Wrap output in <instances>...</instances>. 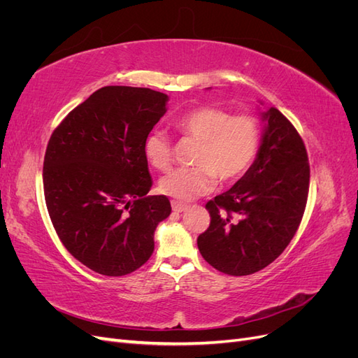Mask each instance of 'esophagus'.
<instances>
[{"label":"esophagus","mask_w":358,"mask_h":358,"mask_svg":"<svg viewBox=\"0 0 358 358\" xmlns=\"http://www.w3.org/2000/svg\"><path fill=\"white\" fill-rule=\"evenodd\" d=\"M187 208H188V206H187L185 203H180V201H176V200L171 201V209H173V212L180 213V212L185 210Z\"/></svg>","instance_id":"34e87169"}]
</instances>
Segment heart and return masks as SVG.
Instances as JSON below:
<instances>
[{
    "label": "heart",
    "instance_id": "b5f03b06",
    "mask_svg": "<svg viewBox=\"0 0 358 358\" xmlns=\"http://www.w3.org/2000/svg\"><path fill=\"white\" fill-rule=\"evenodd\" d=\"M182 138L197 142L194 167L176 169L159 180V191L188 201L213 189L216 179H239L254 161L259 145V125L252 115H233L221 107L206 106L182 115L175 122ZM145 157L154 169L169 170L171 143L162 129L150 131L143 143Z\"/></svg>",
    "mask_w": 358,
    "mask_h": 358
}]
</instances>
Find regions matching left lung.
<instances>
[{"label":"left lung","instance_id":"1","mask_svg":"<svg viewBox=\"0 0 358 358\" xmlns=\"http://www.w3.org/2000/svg\"><path fill=\"white\" fill-rule=\"evenodd\" d=\"M254 164L234 185L206 203L210 225L197 239L201 257L231 276L252 275L284 252L305 213L310 169L305 143L275 107Z\"/></svg>","mask_w":358,"mask_h":358}]
</instances>
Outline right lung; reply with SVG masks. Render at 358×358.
Masks as SVG:
<instances>
[{"label":"right lung","instance_id":"obj_1","mask_svg":"<svg viewBox=\"0 0 358 358\" xmlns=\"http://www.w3.org/2000/svg\"><path fill=\"white\" fill-rule=\"evenodd\" d=\"M169 96L149 88L104 86L53 129L43 188L59 241L82 264L124 276L154 252L166 196H146L152 179L143 143Z\"/></svg>","mask_w":358,"mask_h":358}]
</instances>
